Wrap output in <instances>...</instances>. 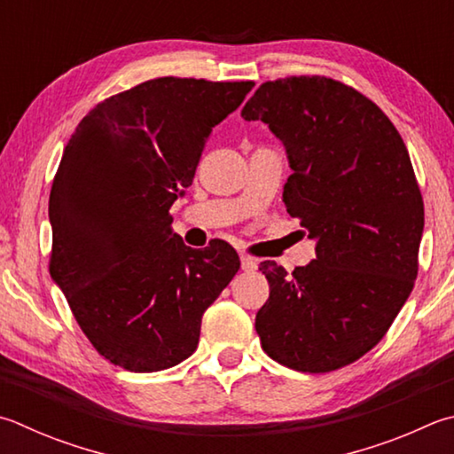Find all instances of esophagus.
<instances>
[{
  "mask_svg": "<svg viewBox=\"0 0 454 454\" xmlns=\"http://www.w3.org/2000/svg\"><path fill=\"white\" fill-rule=\"evenodd\" d=\"M240 263H242L244 271H252L258 268V260L252 258V255H248V254H240Z\"/></svg>",
  "mask_w": 454,
  "mask_h": 454,
  "instance_id": "esophagus-1",
  "label": "esophagus"
}]
</instances>
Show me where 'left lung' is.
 <instances>
[{"instance_id": "1", "label": "left lung", "mask_w": 454, "mask_h": 454, "mask_svg": "<svg viewBox=\"0 0 454 454\" xmlns=\"http://www.w3.org/2000/svg\"><path fill=\"white\" fill-rule=\"evenodd\" d=\"M284 143V204L316 240L292 274L262 262L270 298L255 313L268 356L327 373L383 340L415 286L425 210L389 117L359 90L319 75L266 81L242 109Z\"/></svg>"}]
</instances>
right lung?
<instances>
[{
	"instance_id": "add662e5",
	"label": "right lung",
	"mask_w": 454,
	"mask_h": 454,
	"mask_svg": "<svg viewBox=\"0 0 454 454\" xmlns=\"http://www.w3.org/2000/svg\"><path fill=\"white\" fill-rule=\"evenodd\" d=\"M254 81L159 77L90 109L49 194V271L87 340L135 373L196 351L204 311L240 268L232 246L194 250L172 232V202L192 184L212 129Z\"/></svg>"
}]
</instances>
